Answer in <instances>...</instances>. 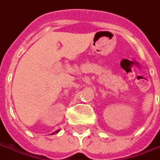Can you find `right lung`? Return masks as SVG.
<instances>
[{"mask_svg":"<svg viewBox=\"0 0 160 160\" xmlns=\"http://www.w3.org/2000/svg\"><path fill=\"white\" fill-rule=\"evenodd\" d=\"M59 131H60V130H59V129H58V130H56V131H55V132L52 133V135H53V134H56V133H58V132H59Z\"/></svg>","mask_w":160,"mask_h":160,"instance_id":"obj_1","label":"right lung"}]
</instances>
